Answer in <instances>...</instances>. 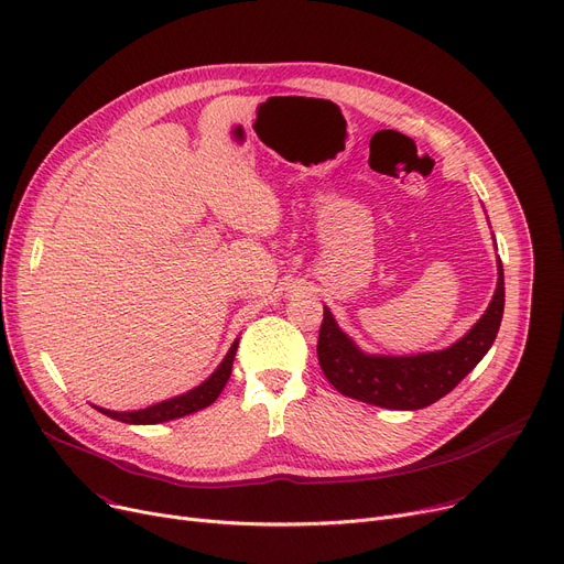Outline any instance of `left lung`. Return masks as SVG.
Instances as JSON below:
<instances>
[{"mask_svg":"<svg viewBox=\"0 0 564 564\" xmlns=\"http://www.w3.org/2000/svg\"><path fill=\"white\" fill-rule=\"evenodd\" d=\"M503 305L506 284L499 259V282L478 323L448 348L419 355L364 352L337 325L333 312L323 307L318 364L329 384L348 399L387 410H421L440 401L476 369L499 335Z\"/></svg>","mask_w":564,"mask_h":564,"instance_id":"left-lung-1","label":"left lung"}]
</instances>
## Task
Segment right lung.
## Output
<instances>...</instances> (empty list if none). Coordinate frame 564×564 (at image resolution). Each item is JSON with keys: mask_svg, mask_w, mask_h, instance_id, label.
Instances as JSON below:
<instances>
[{"mask_svg": "<svg viewBox=\"0 0 564 564\" xmlns=\"http://www.w3.org/2000/svg\"><path fill=\"white\" fill-rule=\"evenodd\" d=\"M237 348H239V339L231 344V348L227 350V355L218 364V369L205 382L188 389L186 393L175 395V399L154 403V405L143 408V410H131V412H113V410H105V408H97V405H93V408L97 412H102V414L116 419V421L131 423V425H152V423L173 421V419H182V416L193 414V412H200V410L209 408L218 399L223 387L227 384L229 373H231V364H235Z\"/></svg>", "mask_w": 564, "mask_h": 564, "instance_id": "obj_1", "label": "right lung"}]
</instances>
